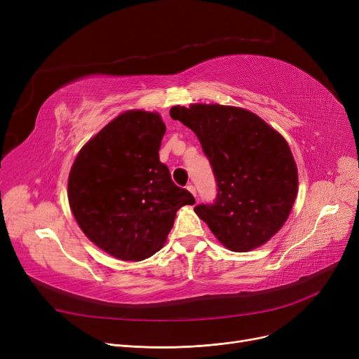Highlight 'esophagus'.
<instances>
[{
	"mask_svg": "<svg viewBox=\"0 0 359 359\" xmlns=\"http://www.w3.org/2000/svg\"><path fill=\"white\" fill-rule=\"evenodd\" d=\"M187 191H189L196 198V187L194 184H187Z\"/></svg>",
	"mask_w": 359,
	"mask_h": 359,
	"instance_id": "esophagus-1",
	"label": "esophagus"
}]
</instances>
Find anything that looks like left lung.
I'll use <instances>...</instances> for the list:
<instances>
[{"mask_svg":"<svg viewBox=\"0 0 359 359\" xmlns=\"http://www.w3.org/2000/svg\"><path fill=\"white\" fill-rule=\"evenodd\" d=\"M170 116L195 132L217 180L214 203L195 206L198 217L229 250L243 253L265 244L297 198L298 172L285 138L234 106H175Z\"/></svg>","mask_w":359,"mask_h":359,"instance_id":"obj_1","label":"left lung"}]
</instances>
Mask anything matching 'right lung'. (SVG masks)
Listing matches in <instances>:
<instances>
[{"mask_svg":"<svg viewBox=\"0 0 359 359\" xmlns=\"http://www.w3.org/2000/svg\"><path fill=\"white\" fill-rule=\"evenodd\" d=\"M164 132L158 113L128 110L93 137L71 167L72 215L90 241L116 259L153 256L165 243L176 212L195 203L160 161Z\"/></svg>","mask_w":359,"mask_h":359,"instance_id":"right-lung-1","label":"right lung"}]
</instances>
